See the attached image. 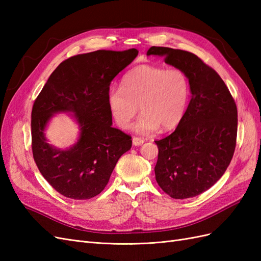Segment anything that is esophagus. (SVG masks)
Instances as JSON below:
<instances>
[{
    "label": "esophagus",
    "mask_w": 261,
    "mask_h": 261,
    "mask_svg": "<svg viewBox=\"0 0 261 261\" xmlns=\"http://www.w3.org/2000/svg\"><path fill=\"white\" fill-rule=\"evenodd\" d=\"M145 143V140L143 138H139V137H134L133 138V145L134 146H141Z\"/></svg>",
    "instance_id": "esophagus-1"
}]
</instances>
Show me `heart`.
Listing matches in <instances>:
<instances>
[{
  "instance_id": "heart-1",
  "label": "heart",
  "mask_w": 261,
  "mask_h": 261,
  "mask_svg": "<svg viewBox=\"0 0 261 261\" xmlns=\"http://www.w3.org/2000/svg\"><path fill=\"white\" fill-rule=\"evenodd\" d=\"M191 87L187 75L178 68L139 65L126 73L122 88L108 91L107 103L118 127L126 128L132 118L143 112L133 129L141 135L158 128L169 130L180 122L186 111Z\"/></svg>"
}]
</instances>
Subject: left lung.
<instances>
[{
  "label": "left lung",
  "instance_id": "8db88e82",
  "mask_svg": "<svg viewBox=\"0 0 261 261\" xmlns=\"http://www.w3.org/2000/svg\"><path fill=\"white\" fill-rule=\"evenodd\" d=\"M147 55L163 57L188 77L192 99L176 129L155 140L159 154L154 173L172 198H191L215 185L230 164L238 109L222 78L197 55L164 46H151Z\"/></svg>",
  "mask_w": 261,
  "mask_h": 261
}]
</instances>
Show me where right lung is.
<instances>
[{
  "label": "right lung",
  "mask_w": 261,
  "mask_h": 261,
  "mask_svg": "<svg viewBox=\"0 0 261 261\" xmlns=\"http://www.w3.org/2000/svg\"><path fill=\"white\" fill-rule=\"evenodd\" d=\"M138 55L98 50L78 54L55 68L37 97L31 112V144L37 167L61 195L76 200L99 195L118 159L132 147V137L112 127L107 103L113 78ZM69 113L80 135L69 148L48 144L45 129L52 116Z\"/></svg>",
  "instance_id": "obj_1"
}]
</instances>
